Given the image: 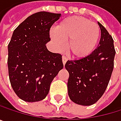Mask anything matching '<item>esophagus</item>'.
I'll return each mask as SVG.
<instances>
[{
  "instance_id": "esophagus-1",
  "label": "esophagus",
  "mask_w": 121,
  "mask_h": 121,
  "mask_svg": "<svg viewBox=\"0 0 121 121\" xmlns=\"http://www.w3.org/2000/svg\"><path fill=\"white\" fill-rule=\"evenodd\" d=\"M67 61V58L65 56H62V62H63V65H65Z\"/></svg>"
}]
</instances>
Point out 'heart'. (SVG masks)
Segmentation results:
<instances>
[{"mask_svg": "<svg viewBox=\"0 0 121 121\" xmlns=\"http://www.w3.org/2000/svg\"><path fill=\"white\" fill-rule=\"evenodd\" d=\"M50 35L58 49H63L66 42L69 54L74 58L82 59L94 50L100 37V29L96 23L86 18L72 16L60 22Z\"/></svg>", "mask_w": 121, "mask_h": 121, "instance_id": "b5f03b06", "label": "heart"}]
</instances>
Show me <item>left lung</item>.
I'll return each instance as SVG.
<instances>
[{
  "label": "left lung",
  "instance_id": "8db88e82",
  "mask_svg": "<svg viewBox=\"0 0 121 121\" xmlns=\"http://www.w3.org/2000/svg\"><path fill=\"white\" fill-rule=\"evenodd\" d=\"M101 39L98 47L89 56L68 60L65 68L69 74L67 87L70 99L82 106L95 104L105 92L113 69L116 51L113 39L98 22Z\"/></svg>",
  "mask_w": 121,
  "mask_h": 121
}]
</instances>
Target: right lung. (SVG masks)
<instances>
[{"mask_svg":"<svg viewBox=\"0 0 121 121\" xmlns=\"http://www.w3.org/2000/svg\"><path fill=\"white\" fill-rule=\"evenodd\" d=\"M61 14L36 13L14 30L8 46L9 79L16 95L27 102L47 96L54 78L64 67L62 55L49 51V30Z\"/></svg>","mask_w":121,"mask_h":121,"instance_id":"obj_1","label":"right lung"}]
</instances>
